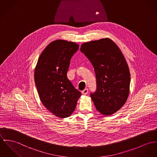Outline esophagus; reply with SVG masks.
Masks as SVG:
<instances>
[{
  "instance_id": "1",
  "label": "esophagus",
  "mask_w": 157,
  "mask_h": 157,
  "mask_svg": "<svg viewBox=\"0 0 157 157\" xmlns=\"http://www.w3.org/2000/svg\"><path fill=\"white\" fill-rule=\"evenodd\" d=\"M88 90L87 88H85L83 91H82V93L84 95H86L88 93Z\"/></svg>"
}]
</instances>
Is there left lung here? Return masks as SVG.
Returning a JSON list of instances; mask_svg holds the SVG:
<instances>
[{
    "label": "left lung",
    "instance_id": "obj_1",
    "mask_svg": "<svg viewBox=\"0 0 157 157\" xmlns=\"http://www.w3.org/2000/svg\"><path fill=\"white\" fill-rule=\"evenodd\" d=\"M81 51L94 67L96 91L90 96L97 110L108 116L120 110L130 91V70L117 45L109 38L82 44Z\"/></svg>",
    "mask_w": 157,
    "mask_h": 157
}]
</instances>
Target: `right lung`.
Instances as JSON below:
<instances>
[{
	"instance_id": "right-lung-1",
	"label": "right lung",
	"mask_w": 157,
	"mask_h": 157,
	"mask_svg": "<svg viewBox=\"0 0 157 157\" xmlns=\"http://www.w3.org/2000/svg\"><path fill=\"white\" fill-rule=\"evenodd\" d=\"M79 45L64 40L51 42L40 55L35 82L43 105L55 116L64 118L75 110L81 93L67 79L70 61Z\"/></svg>"
}]
</instances>
